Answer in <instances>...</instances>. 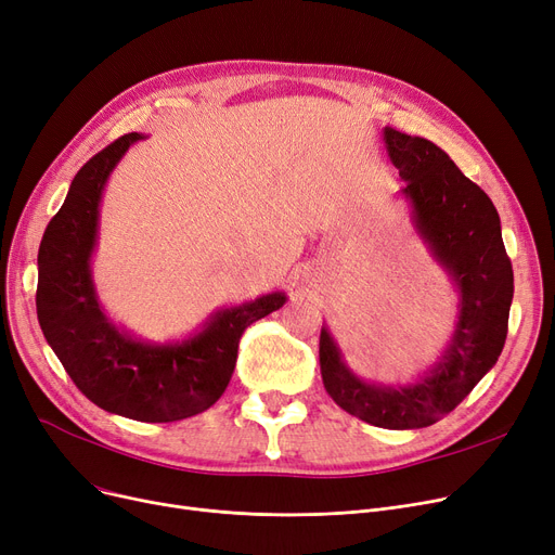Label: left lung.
Here are the masks:
<instances>
[{
    "label": "left lung",
    "mask_w": 555,
    "mask_h": 555,
    "mask_svg": "<svg viewBox=\"0 0 555 555\" xmlns=\"http://www.w3.org/2000/svg\"><path fill=\"white\" fill-rule=\"evenodd\" d=\"M383 139L418 236L456 287V326L439 362L406 385L356 375L326 326L319 364L328 396L344 412L375 427L418 429L450 414L498 362L508 333L513 268L498 209L446 151L389 126Z\"/></svg>",
    "instance_id": "left-lung-1"
}]
</instances>
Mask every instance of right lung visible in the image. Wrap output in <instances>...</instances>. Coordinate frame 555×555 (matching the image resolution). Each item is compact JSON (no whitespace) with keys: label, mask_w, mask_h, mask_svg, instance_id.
I'll list each match as a JSON object with an SVG mask.
<instances>
[{"label":"right lung","mask_w":555,"mask_h":555,"mask_svg":"<svg viewBox=\"0 0 555 555\" xmlns=\"http://www.w3.org/2000/svg\"><path fill=\"white\" fill-rule=\"evenodd\" d=\"M141 139L119 137L76 172L40 243L36 308L53 353L94 404L141 423H172L202 414L224 393L245 328L279 310L285 293L220 308L186 339L166 344L143 341L112 322L92 279L101 197L116 164Z\"/></svg>","instance_id":"1"}]
</instances>
